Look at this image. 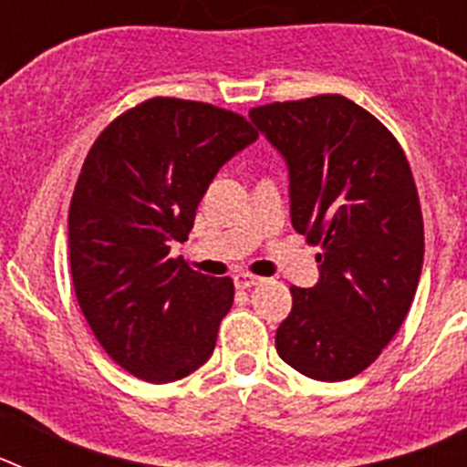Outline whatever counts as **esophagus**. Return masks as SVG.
Here are the masks:
<instances>
[{
	"label": "esophagus",
	"instance_id": "obj_1",
	"mask_svg": "<svg viewBox=\"0 0 467 467\" xmlns=\"http://www.w3.org/2000/svg\"><path fill=\"white\" fill-rule=\"evenodd\" d=\"M234 283H236L238 290H250V287H254V285L262 283V278H257V275L245 274V271H243V274L234 275Z\"/></svg>",
	"mask_w": 467,
	"mask_h": 467
}]
</instances>
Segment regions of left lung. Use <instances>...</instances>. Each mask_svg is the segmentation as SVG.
<instances>
[{
  "label": "left lung",
  "instance_id": "left-lung-1",
  "mask_svg": "<svg viewBox=\"0 0 467 467\" xmlns=\"http://www.w3.org/2000/svg\"><path fill=\"white\" fill-rule=\"evenodd\" d=\"M250 121L287 166L292 226L320 245V278L290 287L275 350L316 381L356 377L395 337L423 269V217L407 156L344 95L254 107Z\"/></svg>",
  "mask_w": 467,
  "mask_h": 467
}]
</instances>
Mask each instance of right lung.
Listing matches in <instances>:
<instances>
[{"label": "right lung", "instance_id": "right-lung-1", "mask_svg": "<svg viewBox=\"0 0 467 467\" xmlns=\"http://www.w3.org/2000/svg\"><path fill=\"white\" fill-rule=\"evenodd\" d=\"M257 130L205 102L151 98L95 140L69 203V269L107 356L142 381L187 377L213 356L234 280L171 257L210 182Z\"/></svg>", "mask_w": 467, "mask_h": 467}]
</instances>
